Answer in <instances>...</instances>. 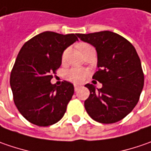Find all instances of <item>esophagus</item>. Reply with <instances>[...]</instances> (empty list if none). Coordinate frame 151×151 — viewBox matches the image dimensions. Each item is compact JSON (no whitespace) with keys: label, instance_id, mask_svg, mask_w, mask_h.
<instances>
[{"label":"esophagus","instance_id":"1","mask_svg":"<svg viewBox=\"0 0 151 151\" xmlns=\"http://www.w3.org/2000/svg\"><path fill=\"white\" fill-rule=\"evenodd\" d=\"M74 87H75V91H77L81 87V86L78 84H75L74 85Z\"/></svg>","mask_w":151,"mask_h":151}]
</instances>
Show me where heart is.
<instances>
[{
    "label": "heart",
    "instance_id": "heart-1",
    "mask_svg": "<svg viewBox=\"0 0 151 151\" xmlns=\"http://www.w3.org/2000/svg\"><path fill=\"white\" fill-rule=\"evenodd\" d=\"M87 47H89V45L83 46L82 50L86 49ZM69 53H70V48H67L62 54V60H66ZM87 76H88V72L83 69H81V68H73V69H70V70H68L66 73L67 79L70 81H73V82H81L86 78Z\"/></svg>",
    "mask_w": 151,
    "mask_h": 151
}]
</instances>
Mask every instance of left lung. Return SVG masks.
Returning a JSON list of instances; mask_svg holds the SVG:
<instances>
[{"mask_svg": "<svg viewBox=\"0 0 151 151\" xmlns=\"http://www.w3.org/2000/svg\"><path fill=\"white\" fill-rule=\"evenodd\" d=\"M78 37L96 48L98 70L92 78L102 84L100 89L85 86L90 91L85 108L96 122H119L136 106L142 91L145 78L139 57L130 42L113 32L79 33Z\"/></svg>", "mask_w": 151, "mask_h": 151, "instance_id": "8db88e82", "label": "left lung"}]
</instances>
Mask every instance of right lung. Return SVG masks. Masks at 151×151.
Masks as SVG:
<instances>
[{"mask_svg":"<svg viewBox=\"0 0 151 151\" xmlns=\"http://www.w3.org/2000/svg\"><path fill=\"white\" fill-rule=\"evenodd\" d=\"M78 33L44 32L28 40L18 53L10 76L17 108L33 124L46 127L59 122L74 94V86L64 81L51 84L61 65L62 54L78 41Z\"/></svg>","mask_w":151,"mask_h":151,"instance_id":"add662e5","label":"right lung"}]
</instances>
